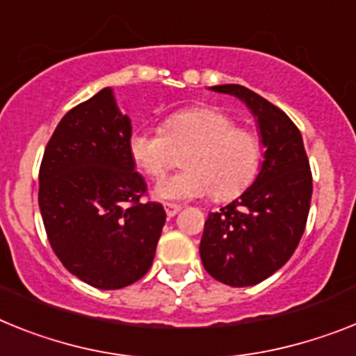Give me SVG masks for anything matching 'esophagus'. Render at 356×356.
Instances as JSON below:
<instances>
[{"instance_id":"34e87169","label":"esophagus","mask_w":356,"mask_h":356,"mask_svg":"<svg viewBox=\"0 0 356 356\" xmlns=\"http://www.w3.org/2000/svg\"><path fill=\"white\" fill-rule=\"evenodd\" d=\"M164 211H166V215H168V217H173V215H177L179 211H181V206L170 204V202H166V204H164Z\"/></svg>"}]
</instances>
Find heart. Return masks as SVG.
Listing matches in <instances>:
<instances>
[{
    "instance_id": "heart-1",
    "label": "heart",
    "mask_w": 356,
    "mask_h": 356,
    "mask_svg": "<svg viewBox=\"0 0 356 356\" xmlns=\"http://www.w3.org/2000/svg\"><path fill=\"white\" fill-rule=\"evenodd\" d=\"M134 163L150 177H161L183 154L184 170L161 179L155 195L186 201L213 195L228 201L255 181L262 164L261 137L235 127V119L215 106L170 113L157 130H136L128 139Z\"/></svg>"
}]
</instances>
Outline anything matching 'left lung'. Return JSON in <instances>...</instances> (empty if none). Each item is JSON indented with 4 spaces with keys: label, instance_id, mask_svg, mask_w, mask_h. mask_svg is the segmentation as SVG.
<instances>
[{
    "label": "left lung",
    "instance_id": "left-lung-1",
    "mask_svg": "<svg viewBox=\"0 0 356 356\" xmlns=\"http://www.w3.org/2000/svg\"><path fill=\"white\" fill-rule=\"evenodd\" d=\"M211 90L246 104L266 148L252 186L208 215L199 246L202 266L213 279L243 288L268 279L297 250L312 202V170L302 136L282 110L246 86L217 85Z\"/></svg>",
    "mask_w": 356,
    "mask_h": 356
}]
</instances>
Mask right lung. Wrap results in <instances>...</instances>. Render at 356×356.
Wrapping results in <instances>:
<instances>
[{
	"instance_id": "add662e5",
	"label": "right lung",
	"mask_w": 356,
	"mask_h": 356,
	"mask_svg": "<svg viewBox=\"0 0 356 356\" xmlns=\"http://www.w3.org/2000/svg\"><path fill=\"white\" fill-rule=\"evenodd\" d=\"M130 118L103 88L59 121L40 168V210L63 266L99 289H119L145 277L166 213L143 202L146 183L136 172Z\"/></svg>"
}]
</instances>
